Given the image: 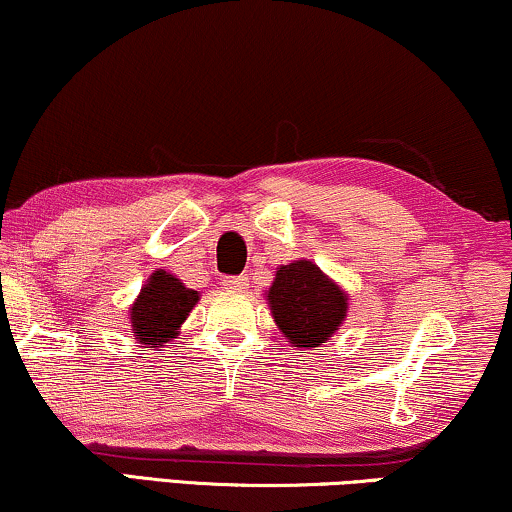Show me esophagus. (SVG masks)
Returning <instances> with one entry per match:
<instances>
[{
	"label": "esophagus",
	"mask_w": 512,
	"mask_h": 512,
	"mask_svg": "<svg viewBox=\"0 0 512 512\" xmlns=\"http://www.w3.org/2000/svg\"><path fill=\"white\" fill-rule=\"evenodd\" d=\"M248 283H250L248 276H232V278H227V280H225V287H227V290L241 292V290H246Z\"/></svg>",
	"instance_id": "obj_1"
}]
</instances>
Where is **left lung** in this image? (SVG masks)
I'll return each mask as SVG.
<instances>
[{"instance_id":"obj_1","label":"left lung","mask_w":512,"mask_h":512,"mask_svg":"<svg viewBox=\"0 0 512 512\" xmlns=\"http://www.w3.org/2000/svg\"><path fill=\"white\" fill-rule=\"evenodd\" d=\"M345 294L313 262L299 259L276 271L269 306L294 348H318L345 318Z\"/></svg>"}]
</instances>
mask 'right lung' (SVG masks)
I'll list each match as a JSON object with an SVG mask.
<instances>
[{"mask_svg":"<svg viewBox=\"0 0 512 512\" xmlns=\"http://www.w3.org/2000/svg\"><path fill=\"white\" fill-rule=\"evenodd\" d=\"M199 301V294L185 287L167 271L153 273L132 306V329L146 345H162L176 336L187 315Z\"/></svg>","mask_w":512,"mask_h":512,"instance_id":"right-lung-1","label":"right lung"}]
</instances>
